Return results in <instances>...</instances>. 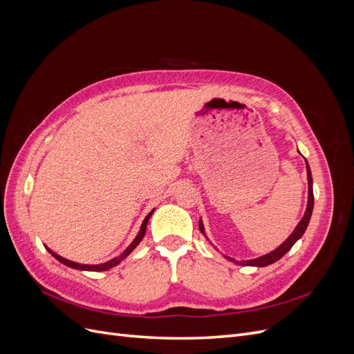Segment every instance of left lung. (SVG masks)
Here are the masks:
<instances>
[{"label": "left lung", "instance_id": "obj_1", "mask_svg": "<svg viewBox=\"0 0 354 354\" xmlns=\"http://www.w3.org/2000/svg\"><path fill=\"white\" fill-rule=\"evenodd\" d=\"M306 168H307V181H308V199H307V208H306V212L304 216L301 218V221H299L297 224V227L294 229V232L289 234V238L282 243L277 246L276 250H273L272 252L266 254V255H261V257H257V259H252V260H246V261H236L234 259H230V257L226 255V259H229L230 261H233L234 264H239V266H255V267H266L269 264H273L276 263L277 260H281L282 257L292 248L294 243L303 236L307 226H308V221H310V217H312V212H313V203H315V198H313V178H312V171H310V167L307 164L306 160ZM199 229L202 232L203 236L207 238L205 234V229H203V223L202 220H199Z\"/></svg>", "mask_w": 354, "mask_h": 354}]
</instances>
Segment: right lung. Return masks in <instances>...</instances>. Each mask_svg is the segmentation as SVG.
Masks as SVG:
<instances>
[{
  "mask_svg": "<svg viewBox=\"0 0 354 354\" xmlns=\"http://www.w3.org/2000/svg\"><path fill=\"white\" fill-rule=\"evenodd\" d=\"M153 211H155V209H152L151 212L147 214L146 218H145L143 223H142L140 230H138V233H137V236L134 238V241H133L130 245H128V248H127L121 255H118V257H115V259H112V260H109V261H106V263H102V264H80V263H75V261H69V260H66V259H63V257H60V255L56 254V252H53V251L48 250V248H47V251H48L53 257H55L56 260H59L60 263H63V264L68 266V267H72V269L85 270V272H104V270H109V269H112V267L120 264L124 259H127V257L131 254V251L136 248V246L142 242V239H143V236H145V233H146L147 221H149V218H151Z\"/></svg>",
  "mask_w": 354,
  "mask_h": 354,
  "instance_id": "1",
  "label": "right lung"
}]
</instances>
